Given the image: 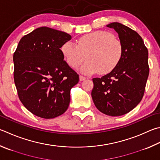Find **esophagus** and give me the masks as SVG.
Wrapping results in <instances>:
<instances>
[{"label":"esophagus","mask_w":160,"mask_h":160,"mask_svg":"<svg viewBox=\"0 0 160 160\" xmlns=\"http://www.w3.org/2000/svg\"><path fill=\"white\" fill-rule=\"evenodd\" d=\"M79 78H80V81H83V80H85L86 79L85 77H84V76H82V75H80Z\"/></svg>","instance_id":"1"}]
</instances>
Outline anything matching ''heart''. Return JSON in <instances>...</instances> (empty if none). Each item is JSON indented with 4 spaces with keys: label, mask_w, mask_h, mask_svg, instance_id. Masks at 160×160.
Here are the masks:
<instances>
[{
    "label": "heart",
    "mask_w": 160,
    "mask_h": 160,
    "mask_svg": "<svg viewBox=\"0 0 160 160\" xmlns=\"http://www.w3.org/2000/svg\"><path fill=\"white\" fill-rule=\"evenodd\" d=\"M61 51L66 62L72 68H77L84 60L88 62L81 66L85 75L107 74L111 72L122 56V45L113 34L105 31H97L81 36L78 45L71 41L65 42Z\"/></svg>",
    "instance_id": "b5f03b06"
}]
</instances>
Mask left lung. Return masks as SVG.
<instances>
[{
	"mask_svg": "<svg viewBox=\"0 0 160 160\" xmlns=\"http://www.w3.org/2000/svg\"><path fill=\"white\" fill-rule=\"evenodd\" d=\"M107 27L118 33L122 56L108 74L93 78L91 95L99 111L115 117L130 112L143 98L149 75L148 52L137 32L118 22Z\"/></svg>",
	"mask_w": 160,
	"mask_h": 160,
	"instance_id": "left-lung-1",
	"label": "left lung"
}]
</instances>
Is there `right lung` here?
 Here are the masks:
<instances>
[{
  "label": "right lung",
  "mask_w": 160,
  "mask_h": 160,
  "mask_svg": "<svg viewBox=\"0 0 160 160\" xmlns=\"http://www.w3.org/2000/svg\"><path fill=\"white\" fill-rule=\"evenodd\" d=\"M71 35L40 27L22 37L13 55L14 80L23 105L38 117L62 115L79 75L68 65L60 48Z\"/></svg>",
  "instance_id": "obj_1"
}]
</instances>
